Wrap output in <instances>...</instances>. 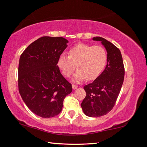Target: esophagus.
<instances>
[{
  "instance_id": "esophagus-1",
  "label": "esophagus",
  "mask_w": 147,
  "mask_h": 147,
  "mask_svg": "<svg viewBox=\"0 0 147 147\" xmlns=\"http://www.w3.org/2000/svg\"><path fill=\"white\" fill-rule=\"evenodd\" d=\"M72 87H73V89H76L78 88V86H76V85H74V84H73V86H72Z\"/></svg>"
}]
</instances>
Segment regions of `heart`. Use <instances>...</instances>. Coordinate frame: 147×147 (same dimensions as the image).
<instances>
[{"label": "heart", "instance_id": "obj_1", "mask_svg": "<svg viewBox=\"0 0 147 147\" xmlns=\"http://www.w3.org/2000/svg\"><path fill=\"white\" fill-rule=\"evenodd\" d=\"M108 54L104 47L80 43L59 57L57 66L61 74L70 77L76 68L78 70L72 78L74 82L79 83L86 79L93 80L100 75L105 68Z\"/></svg>", "mask_w": 147, "mask_h": 147}]
</instances>
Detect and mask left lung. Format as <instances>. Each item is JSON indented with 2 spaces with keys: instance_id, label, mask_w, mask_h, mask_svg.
Instances as JSON below:
<instances>
[{
  "instance_id": "obj_1",
  "label": "left lung",
  "mask_w": 147,
  "mask_h": 147,
  "mask_svg": "<svg viewBox=\"0 0 147 147\" xmlns=\"http://www.w3.org/2000/svg\"><path fill=\"white\" fill-rule=\"evenodd\" d=\"M93 40L101 42L107 51L108 61L102 73L84 87L86 96L81 107L87 116L98 117L106 115L115 105L123 86L124 67L117 47L100 37H94Z\"/></svg>"
}]
</instances>
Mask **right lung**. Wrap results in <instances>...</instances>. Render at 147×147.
<instances>
[{"mask_svg": "<svg viewBox=\"0 0 147 147\" xmlns=\"http://www.w3.org/2000/svg\"><path fill=\"white\" fill-rule=\"evenodd\" d=\"M68 43L61 37H42L30 45L20 57L19 93L27 107L41 117L58 115L64 98L72 92L71 84L57 66Z\"/></svg>", "mask_w": 147, "mask_h": 147, "instance_id": "obj_1", "label": "right lung"}]
</instances>
